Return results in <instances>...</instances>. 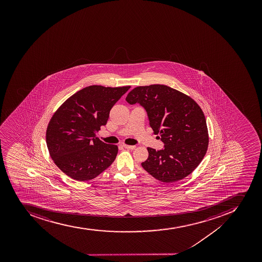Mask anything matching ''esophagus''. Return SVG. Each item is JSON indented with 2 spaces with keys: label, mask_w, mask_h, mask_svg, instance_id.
<instances>
[{
  "label": "esophagus",
  "mask_w": 262,
  "mask_h": 262,
  "mask_svg": "<svg viewBox=\"0 0 262 262\" xmlns=\"http://www.w3.org/2000/svg\"><path fill=\"white\" fill-rule=\"evenodd\" d=\"M123 146H124L125 148L129 149V150H134V149H136V146H129V145H123Z\"/></svg>",
  "instance_id": "obj_1"
}]
</instances>
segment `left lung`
I'll use <instances>...</instances> for the list:
<instances>
[{
	"label": "left lung",
	"instance_id": "8db88e82",
	"mask_svg": "<svg viewBox=\"0 0 262 262\" xmlns=\"http://www.w3.org/2000/svg\"><path fill=\"white\" fill-rule=\"evenodd\" d=\"M125 100L144 107L150 127L164 143L160 150L147 147L148 158L141 163L144 169L166 183L188 177L208 150L206 119L199 104L188 95L163 84L137 87Z\"/></svg>",
	"mask_w": 262,
	"mask_h": 262
}]
</instances>
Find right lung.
<instances>
[{
	"label": "right lung",
	"instance_id": "right-lung-1",
	"mask_svg": "<svg viewBox=\"0 0 262 262\" xmlns=\"http://www.w3.org/2000/svg\"><path fill=\"white\" fill-rule=\"evenodd\" d=\"M130 88L88 86L70 96L53 115L47 127V146L56 166L67 176L90 181L112 164L118 146L95 136L106 125L114 104Z\"/></svg>",
	"mask_w": 262,
	"mask_h": 262
}]
</instances>
